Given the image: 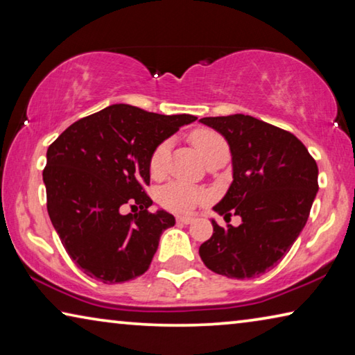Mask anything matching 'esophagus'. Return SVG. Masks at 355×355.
I'll return each instance as SVG.
<instances>
[{
    "instance_id": "1",
    "label": "esophagus",
    "mask_w": 355,
    "mask_h": 355,
    "mask_svg": "<svg viewBox=\"0 0 355 355\" xmlns=\"http://www.w3.org/2000/svg\"><path fill=\"white\" fill-rule=\"evenodd\" d=\"M192 222H194V219L188 218V216H178L177 218V224H182V225H188V224H192Z\"/></svg>"
}]
</instances>
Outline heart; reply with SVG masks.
Here are the masks:
<instances>
[{"label": "heart", "mask_w": 355, "mask_h": 355, "mask_svg": "<svg viewBox=\"0 0 355 355\" xmlns=\"http://www.w3.org/2000/svg\"><path fill=\"white\" fill-rule=\"evenodd\" d=\"M191 142L194 144L197 152L207 159L216 150L225 148L227 142L218 131L211 128H197L191 133ZM171 142L161 141L148 156V172L152 178H161L167 171ZM207 199V194L196 186L184 182H172L163 186L158 194V200L166 209L172 213H189L199 203Z\"/></svg>", "instance_id": "heart-1"}]
</instances>
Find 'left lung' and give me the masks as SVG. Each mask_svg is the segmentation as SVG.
<instances>
[{
    "mask_svg": "<svg viewBox=\"0 0 355 355\" xmlns=\"http://www.w3.org/2000/svg\"><path fill=\"white\" fill-rule=\"evenodd\" d=\"M232 150L233 183L214 211L213 235L199 249L213 272L230 279L258 277L280 261L309 219L318 191V166L290 131L252 116L203 117ZM235 214L238 227L227 224Z\"/></svg>",
    "mask_w": 355,
    "mask_h": 355,
    "instance_id": "8db88e82",
    "label": "left lung"
}]
</instances>
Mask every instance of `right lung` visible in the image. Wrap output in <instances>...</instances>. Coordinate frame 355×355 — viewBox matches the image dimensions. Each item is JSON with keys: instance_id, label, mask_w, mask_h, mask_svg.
Instances as JSON below:
<instances>
[{"instance_id": "add662e5", "label": "right lung", "mask_w": 355, "mask_h": 355, "mask_svg": "<svg viewBox=\"0 0 355 355\" xmlns=\"http://www.w3.org/2000/svg\"><path fill=\"white\" fill-rule=\"evenodd\" d=\"M196 119L112 105L76 120L48 147V214L89 277L122 284L147 271L161 233L175 224L172 214L148 209V156ZM125 205L138 211L123 215Z\"/></svg>"}]
</instances>
